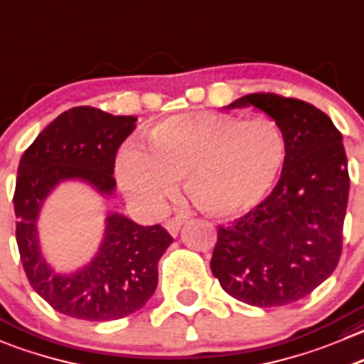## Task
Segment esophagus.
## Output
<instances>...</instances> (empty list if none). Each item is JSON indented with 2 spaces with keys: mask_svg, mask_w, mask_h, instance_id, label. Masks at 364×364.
Listing matches in <instances>:
<instances>
[{
  "mask_svg": "<svg viewBox=\"0 0 364 364\" xmlns=\"http://www.w3.org/2000/svg\"><path fill=\"white\" fill-rule=\"evenodd\" d=\"M181 224H183L181 217H172V218H168L167 222H165V228H167V231L171 232L172 236H176L179 232V228H181Z\"/></svg>",
  "mask_w": 364,
  "mask_h": 364,
  "instance_id": "esophagus-1",
  "label": "esophagus"
}]
</instances>
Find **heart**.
Segmentation results:
<instances>
[{"label": "heart", "mask_w": 364, "mask_h": 364, "mask_svg": "<svg viewBox=\"0 0 364 364\" xmlns=\"http://www.w3.org/2000/svg\"><path fill=\"white\" fill-rule=\"evenodd\" d=\"M149 153L129 146L119 154L117 178L126 196L158 213L178 186L211 217H240L270 193L287 164L288 144L276 122L243 121L217 112L167 119L149 133Z\"/></svg>", "instance_id": "1"}]
</instances>
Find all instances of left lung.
I'll use <instances>...</instances> for the list:
<instances>
[{"label":"left lung","mask_w":364,"mask_h":364,"mask_svg":"<svg viewBox=\"0 0 364 364\" xmlns=\"http://www.w3.org/2000/svg\"><path fill=\"white\" fill-rule=\"evenodd\" d=\"M270 115L288 144L270 196L218 225L211 272L222 290L257 308H277L311 294L336 268L347 213V154L341 133L313 105L279 94L243 96L225 108Z\"/></svg>","instance_id":"left-lung-1"}]
</instances>
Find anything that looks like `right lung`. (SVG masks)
<instances>
[{"label": "right lung", "mask_w": 364, "mask_h": 364, "mask_svg": "<svg viewBox=\"0 0 364 364\" xmlns=\"http://www.w3.org/2000/svg\"><path fill=\"white\" fill-rule=\"evenodd\" d=\"M132 115H112L92 107L60 114L24 151L17 168L14 210L16 240L31 288L58 313L88 322L119 320L139 311L158 284V259L172 243L160 224H135L110 215L96 259L73 276H56L41 256L38 210L62 179L80 178L100 192L115 188V154L135 128Z\"/></svg>", "instance_id": "right-lung-1"}]
</instances>
